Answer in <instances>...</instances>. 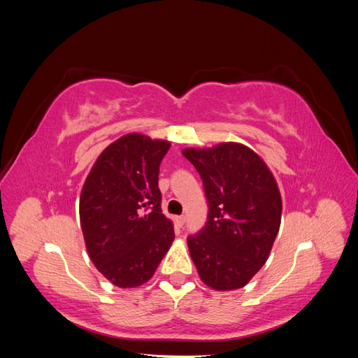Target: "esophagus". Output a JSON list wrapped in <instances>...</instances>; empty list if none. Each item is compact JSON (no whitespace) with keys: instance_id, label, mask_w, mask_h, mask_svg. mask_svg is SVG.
Returning a JSON list of instances; mask_svg holds the SVG:
<instances>
[{"instance_id":"1","label":"esophagus","mask_w":358,"mask_h":358,"mask_svg":"<svg viewBox=\"0 0 358 358\" xmlns=\"http://www.w3.org/2000/svg\"><path fill=\"white\" fill-rule=\"evenodd\" d=\"M185 215H180V216H176V224L179 225V227H182L183 224H185Z\"/></svg>"}]
</instances>
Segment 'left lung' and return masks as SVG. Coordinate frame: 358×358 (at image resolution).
<instances>
[{"label": "left lung", "instance_id": "8db88e82", "mask_svg": "<svg viewBox=\"0 0 358 358\" xmlns=\"http://www.w3.org/2000/svg\"><path fill=\"white\" fill-rule=\"evenodd\" d=\"M203 179L208 222L188 237L203 282L218 291L245 287L267 262L282 199L266 162L242 143L182 150Z\"/></svg>", "mask_w": 358, "mask_h": 358}]
</instances>
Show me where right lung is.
Wrapping results in <instances>:
<instances>
[{"label":"right lung","mask_w":358,"mask_h":358,"mask_svg":"<svg viewBox=\"0 0 358 358\" xmlns=\"http://www.w3.org/2000/svg\"><path fill=\"white\" fill-rule=\"evenodd\" d=\"M169 149L167 140L125 134L103 150L83 183L79 213L86 251L119 288L148 282L175 241L158 188Z\"/></svg>","instance_id":"obj_1"}]
</instances>
